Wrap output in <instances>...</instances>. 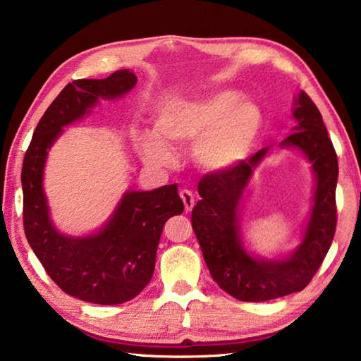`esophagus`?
<instances>
[{"mask_svg": "<svg viewBox=\"0 0 361 361\" xmlns=\"http://www.w3.org/2000/svg\"><path fill=\"white\" fill-rule=\"evenodd\" d=\"M180 197L183 200V204H185V210L191 212L194 204H195V197H194L192 191H189V189H183V191H180Z\"/></svg>", "mask_w": 361, "mask_h": 361, "instance_id": "1", "label": "esophagus"}]
</instances>
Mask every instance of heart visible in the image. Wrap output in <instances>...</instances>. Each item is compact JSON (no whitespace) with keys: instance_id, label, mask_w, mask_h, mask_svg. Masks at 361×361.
<instances>
[{"instance_id":"obj_1","label":"heart","mask_w":361,"mask_h":361,"mask_svg":"<svg viewBox=\"0 0 361 361\" xmlns=\"http://www.w3.org/2000/svg\"><path fill=\"white\" fill-rule=\"evenodd\" d=\"M262 114L253 102L239 100L232 90L195 100L173 102L154 119V133L138 140L140 154L152 167L175 162L172 149L194 145V159L209 172H224L247 157L261 129Z\"/></svg>"}]
</instances>
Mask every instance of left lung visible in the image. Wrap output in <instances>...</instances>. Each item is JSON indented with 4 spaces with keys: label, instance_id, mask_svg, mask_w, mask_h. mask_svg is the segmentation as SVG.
Returning a JSON list of instances; mask_svg holds the SVG:
<instances>
[{
    "label": "left lung",
    "instance_id": "left-lung-1",
    "mask_svg": "<svg viewBox=\"0 0 361 361\" xmlns=\"http://www.w3.org/2000/svg\"><path fill=\"white\" fill-rule=\"evenodd\" d=\"M293 118L296 126L280 148L298 149L307 159L315 189L301 243L290 255L261 258L250 253L242 239L243 194L271 148H262L235 167L205 175L199 181L197 191L202 199L192 209V229L212 279L239 301L261 302L304 290L331 247L336 231L338 156L319 108L302 90L295 97Z\"/></svg>",
    "mask_w": 361,
    "mask_h": 361
}]
</instances>
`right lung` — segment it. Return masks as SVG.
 <instances>
[{
	"mask_svg": "<svg viewBox=\"0 0 361 361\" xmlns=\"http://www.w3.org/2000/svg\"><path fill=\"white\" fill-rule=\"evenodd\" d=\"M137 76L118 70L105 79H78L65 85L42 114L23 157V228L47 276L66 295L92 304H122L149 283L164 224L185 210L178 185L126 191L111 216L89 235L62 234L51 219L44 192L49 149L63 127L82 119L100 100L124 97Z\"/></svg>",
	"mask_w": 361,
	"mask_h": 361,
	"instance_id": "add662e5",
	"label": "right lung"
}]
</instances>
